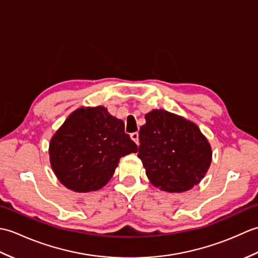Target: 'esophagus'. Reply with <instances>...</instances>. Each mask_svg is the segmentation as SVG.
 I'll list each match as a JSON object with an SVG mask.
<instances>
[{"mask_svg": "<svg viewBox=\"0 0 258 258\" xmlns=\"http://www.w3.org/2000/svg\"><path fill=\"white\" fill-rule=\"evenodd\" d=\"M131 139H132L136 144L139 145V143H140V141H139V133L138 132H135V133H132L131 134Z\"/></svg>", "mask_w": 258, "mask_h": 258, "instance_id": "esophagus-1", "label": "esophagus"}]
</instances>
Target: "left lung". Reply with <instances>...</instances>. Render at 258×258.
<instances>
[{"label": "left lung", "instance_id": "obj_1", "mask_svg": "<svg viewBox=\"0 0 258 258\" xmlns=\"http://www.w3.org/2000/svg\"><path fill=\"white\" fill-rule=\"evenodd\" d=\"M138 156L151 183L169 193L197 185L212 162V150L197 125L164 109L145 115Z\"/></svg>", "mask_w": 258, "mask_h": 258}]
</instances>
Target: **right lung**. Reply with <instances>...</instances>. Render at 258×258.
Here are the masks:
<instances>
[{
  "label": "right lung",
  "mask_w": 258,
  "mask_h": 258,
  "mask_svg": "<svg viewBox=\"0 0 258 258\" xmlns=\"http://www.w3.org/2000/svg\"><path fill=\"white\" fill-rule=\"evenodd\" d=\"M138 150L125 133L123 120L97 106L81 107L71 114L54 134L48 153L59 182L86 193L106 185L119 158Z\"/></svg>",
  "instance_id": "right-lung-1"
}]
</instances>
